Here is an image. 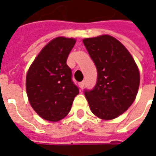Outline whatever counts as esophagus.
Returning a JSON list of instances; mask_svg holds the SVG:
<instances>
[{
    "label": "esophagus",
    "mask_w": 156,
    "mask_h": 156,
    "mask_svg": "<svg viewBox=\"0 0 156 156\" xmlns=\"http://www.w3.org/2000/svg\"><path fill=\"white\" fill-rule=\"evenodd\" d=\"M85 84H86V81H85V80H83V81H81V82H80V83H79L80 87V88L82 89L83 87L85 86Z\"/></svg>",
    "instance_id": "1"
}]
</instances>
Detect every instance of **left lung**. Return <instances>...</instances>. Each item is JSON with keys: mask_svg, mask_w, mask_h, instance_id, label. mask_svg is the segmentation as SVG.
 Masks as SVG:
<instances>
[{"mask_svg": "<svg viewBox=\"0 0 156 156\" xmlns=\"http://www.w3.org/2000/svg\"><path fill=\"white\" fill-rule=\"evenodd\" d=\"M97 69L94 89L85 90L92 113L102 120L116 118L131 105L140 86L137 65L128 50L109 35L83 40Z\"/></svg>", "mask_w": 156, "mask_h": 156, "instance_id": "1", "label": "left lung"}]
</instances>
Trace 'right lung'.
<instances>
[{
  "mask_svg": "<svg viewBox=\"0 0 156 156\" xmlns=\"http://www.w3.org/2000/svg\"><path fill=\"white\" fill-rule=\"evenodd\" d=\"M75 44L74 38H55L41 51L27 72L26 88L29 102L40 116L49 121L66 116L79 94L66 64Z\"/></svg>",
  "mask_w": 156,
  "mask_h": 156,
  "instance_id": "right-lung-1",
  "label": "right lung"
}]
</instances>
